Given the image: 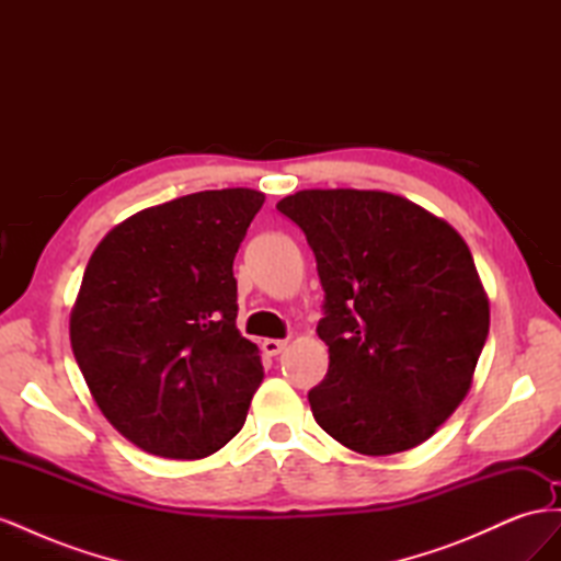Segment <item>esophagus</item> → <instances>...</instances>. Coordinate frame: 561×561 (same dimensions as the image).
Returning <instances> with one entry per match:
<instances>
[{
	"label": "esophagus",
	"mask_w": 561,
	"mask_h": 561,
	"mask_svg": "<svg viewBox=\"0 0 561 561\" xmlns=\"http://www.w3.org/2000/svg\"><path fill=\"white\" fill-rule=\"evenodd\" d=\"M285 346H287L285 339H264V344H262L266 355H278Z\"/></svg>",
	"instance_id": "34e87169"
}]
</instances>
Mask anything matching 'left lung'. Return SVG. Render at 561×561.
<instances>
[{"mask_svg": "<svg viewBox=\"0 0 561 561\" xmlns=\"http://www.w3.org/2000/svg\"><path fill=\"white\" fill-rule=\"evenodd\" d=\"M276 208L307 236L325 293L330 367L309 390L318 426L367 456L421 445L466 398L489 334L466 241L386 192L304 190Z\"/></svg>", "mask_w": 561, "mask_h": 561, "instance_id": "obj_1", "label": "left lung"}]
</instances>
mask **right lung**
<instances>
[{"instance_id":"add662e5","label":"right lung","mask_w":561,"mask_h":561,"mask_svg":"<svg viewBox=\"0 0 561 561\" xmlns=\"http://www.w3.org/2000/svg\"><path fill=\"white\" fill-rule=\"evenodd\" d=\"M264 194L215 190L114 227L70 318L77 365L112 426L163 458L210 456L243 428L260 348L236 330L233 257Z\"/></svg>"}]
</instances>
